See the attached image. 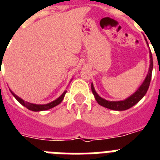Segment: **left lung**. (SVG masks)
Listing matches in <instances>:
<instances>
[{
	"mask_svg": "<svg viewBox=\"0 0 160 160\" xmlns=\"http://www.w3.org/2000/svg\"><path fill=\"white\" fill-rule=\"evenodd\" d=\"M147 46H149L148 42H147ZM149 59H150V60H149V71H148L146 77H145L144 80L142 83V85L139 86V89L133 95L126 98L125 100H119V101H109V100H107L105 99H103L95 91L94 85H93V83H91V90H92L93 95L95 96V100L97 101L98 104L101 105V106L105 107L107 109H112V110H118V111L126 110V109L134 106V105H136L137 103L139 102V100H141L142 98L145 95L147 90H148L149 87L150 80H151L152 70H153V57H152V54L150 51H149Z\"/></svg>",
	"mask_w": 160,
	"mask_h": 160,
	"instance_id": "1",
	"label": "left lung"
}]
</instances>
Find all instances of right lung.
<instances>
[{"label":"right lung","instance_id":"obj_1","mask_svg":"<svg viewBox=\"0 0 160 160\" xmlns=\"http://www.w3.org/2000/svg\"><path fill=\"white\" fill-rule=\"evenodd\" d=\"M10 91H11V93L12 94V95H13L14 97L16 98L19 103H21V105H23V106L26 107V108H27L28 109H30V110H32V111H35V112L43 111V110H47V109H52V108H54V107L56 106V105H58L59 104H60V103H61V101H62L63 99H64V97H65V95L66 94V90H65V91L63 92L62 95H60V97L57 98L56 100H55L54 101H52V102L48 103V104H46V105H37V104H32V103L26 102V101H25V100H22L21 98H20L19 96H17V95H16V94L13 92V91H11V90H10Z\"/></svg>","mask_w":160,"mask_h":160}]
</instances>
